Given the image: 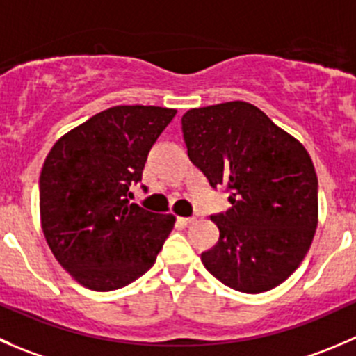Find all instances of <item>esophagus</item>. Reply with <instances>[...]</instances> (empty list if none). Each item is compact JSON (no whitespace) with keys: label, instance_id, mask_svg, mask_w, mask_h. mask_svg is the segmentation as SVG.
I'll return each instance as SVG.
<instances>
[{"label":"esophagus","instance_id":"34e87169","mask_svg":"<svg viewBox=\"0 0 356 356\" xmlns=\"http://www.w3.org/2000/svg\"><path fill=\"white\" fill-rule=\"evenodd\" d=\"M193 220H195L193 217H177V222L181 224V226H189Z\"/></svg>","mask_w":356,"mask_h":356}]
</instances>
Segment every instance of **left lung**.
<instances>
[{"label": "left lung", "mask_w": 356, "mask_h": 356, "mask_svg": "<svg viewBox=\"0 0 356 356\" xmlns=\"http://www.w3.org/2000/svg\"><path fill=\"white\" fill-rule=\"evenodd\" d=\"M181 122L189 160L212 188L229 191V209L210 217L219 241L203 266L234 291H271L298 270L318 224L308 151L243 101L189 109Z\"/></svg>", "instance_id": "obj_1"}]
</instances>
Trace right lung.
I'll return each instance as SVG.
<instances>
[{
  "label": "right lung",
  "mask_w": 356,
  "mask_h": 356,
  "mask_svg": "<svg viewBox=\"0 0 356 356\" xmlns=\"http://www.w3.org/2000/svg\"><path fill=\"white\" fill-rule=\"evenodd\" d=\"M175 109L115 106L62 136L40 175L41 227L58 264L83 287L108 292L143 277L174 227L132 198L149 149Z\"/></svg>",
  "instance_id": "obj_1"
}]
</instances>
